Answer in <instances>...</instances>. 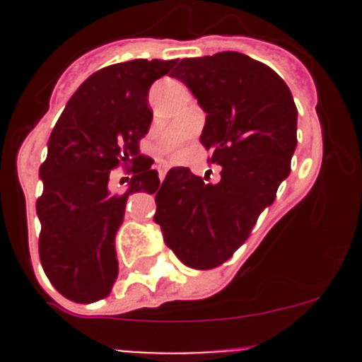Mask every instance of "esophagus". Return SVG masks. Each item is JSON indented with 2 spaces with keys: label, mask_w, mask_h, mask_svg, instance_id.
I'll use <instances>...</instances> for the list:
<instances>
[{
  "label": "esophagus",
  "mask_w": 362,
  "mask_h": 362,
  "mask_svg": "<svg viewBox=\"0 0 362 362\" xmlns=\"http://www.w3.org/2000/svg\"><path fill=\"white\" fill-rule=\"evenodd\" d=\"M158 173H159V180L163 182L164 177H166V166H158Z\"/></svg>",
  "instance_id": "esophagus-1"
}]
</instances>
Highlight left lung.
<instances>
[{"mask_svg": "<svg viewBox=\"0 0 362 362\" xmlns=\"http://www.w3.org/2000/svg\"><path fill=\"white\" fill-rule=\"evenodd\" d=\"M171 76L206 113L199 141L222 171L218 184H206L171 168L156 192L154 222L184 264L210 269L243 245L289 177L298 108L287 83L245 54L182 59Z\"/></svg>", "mask_w": 362, "mask_h": 362, "instance_id": "obj_1", "label": "left lung"}]
</instances>
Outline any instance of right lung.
I'll return each mask as SVG.
<instances>
[{"label":"right lung","instance_id":"add662e5","mask_svg":"<svg viewBox=\"0 0 362 362\" xmlns=\"http://www.w3.org/2000/svg\"><path fill=\"white\" fill-rule=\"evenodd\" d=\"M175 61L133 59L90 75L69 98L40 166L43 192L36 202L42 233L40 261L50 284L75 303L110 294L119 273L115 233L133 192H156L158 171L140 156L148 133V90ZM135 163L126 193L112 195L110 171Z\"/></svg>","mask_w":362,"mask_h":362}]
</instances>
